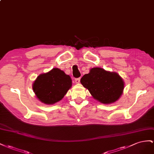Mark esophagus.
<instances>
[{
	"label": "esophagus",
	"mask_w": 154,
	"mask_h": 154,
	"mask_svg": "<svg viewBox=\"0 0 154 154\" xmlns=\"http://www.w3.org/2000/svg\"><path fill=\"white\" fill-rule=\"evenodd\" d=\"M80 80H81V78H77V79H75V82L76 84H79V83L80 82Z\"/></svg>",
	"instance_id": "1"
}]
</instances>
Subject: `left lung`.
Masks as SVG:
<instances>
[{"mask_svg":"<svg viewBox=\"0 0 154 154\" xmlns=\"http://www.w3.org/2000/svg\"><path fill=\"white\" fill-rule=\"evenodd\" d=\"M81 83L94 99L105 104L116 102L125 88V82L117 73L99 67L90 69L81 78Z\"/></svg>","mask_w":154,"mask_h":154,"instance_id":"1","label":"left lung"}]
</instances>
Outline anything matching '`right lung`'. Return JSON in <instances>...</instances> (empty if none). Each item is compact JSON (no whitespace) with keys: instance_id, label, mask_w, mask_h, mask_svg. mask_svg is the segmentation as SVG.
I'll list each match as a JSON object with an SVG mask.
<instances>
[{"instance_id":"right-lung-1","label":"right lung","mask_w":154,"mask_h":154,"mask_svg":"<svg viewBox=\"0 0 154 154\" xmlns=\"http://www.w3.org/2000/svg\"><path fill=\"white\" fill-rule=\"evenodd\" d=\"M72 86V79L64 71L54 68L39 75L33 83L32 88L37 98L46 104L57 103Z\"/></svg>"}]
</instances>
